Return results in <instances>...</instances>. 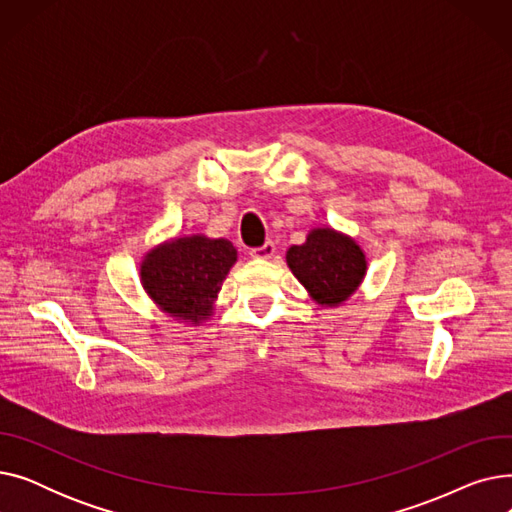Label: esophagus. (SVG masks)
Returning a JSON list of instances; mask_svg holds the SVG:
<instances>
[{"label": "esophagus", "instance_id": "esophagus-1", "mask_svg": "<svg viewBox=\"0 0 512 512\" xmlns=\"http://www.w3.org/2000/svg\"><path fill=\"white\" fill-rule=\"evenodd\" d=\"M274 253H276V245H274L272 240H267L265 245L255 247V249H251V251H249V255H251L253 259H270Z\"/></svg>", "mask_w": 512, "mask_h": 512}]
</instances>
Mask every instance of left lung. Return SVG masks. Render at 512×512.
Instances as JSON below:
<instances>
[{
    "label": "left lung",
    "mask_w": 512,
    "mask_h": 512,
    "mask_svg": "<svg viewBox=\"0 0 512 512\" xmlns=\"http://www.w3.org/2000/svg\"><path fill=\"white\" fill-rule=\"evenodd\" d=\"M288 267L319 305L346 301L361 284L367 263L355 240L330 228H317L305 245L286 253Z\"/></svg>",
    "instance_id": "1"
}]
</instances>
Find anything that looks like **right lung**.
Listing matches in <instances>:
<instances>
[{
    "mask_svg": "<svg viewBox=\"0 0 512 512\" xmlns=\"http://www.w3.org/2000/svg\"><path fill=\"white\" fill-rule=\"evenodd\" d=\"M234 261L236 249L224 238H178L145 257L141 278L166 313L199 321L209 315Z\"/></svg>",
    "mask_w": 512,
    "mask_h": 512,
    "instance_id": "right-lung-1",
    "label": "right lung"
}]
</instances>
